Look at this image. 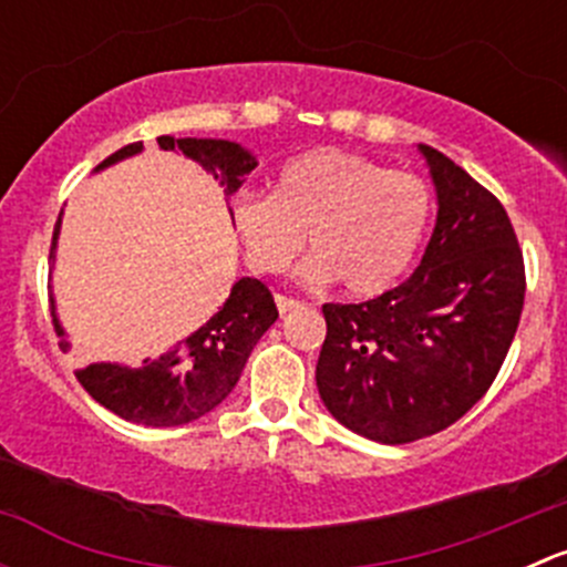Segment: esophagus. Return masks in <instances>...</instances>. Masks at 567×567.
Listing matches in <instances>:
<instances>
[{"mask_svg":"<svg viewBox=\"0 0 567 567\" xmlns=\"http://www.w3.org/2000/svg\"><path fill=\"white\" fill-rule=\"evenodd\" d=\"M277 307H279V312H293V310H299V307H305L301 305L299 299H290V296H282V293H277Z\"/></svg>","mask_w":567,"mask_h":567,"instance_id":"1","label":"esophagus"}]
</instances>
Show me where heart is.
<instances>
[{"mask_svg": "<svg viewBox=\"0 0 567 567\" xmlns=\"http://www.w3.org/2000/svg\"><path fill=\"white\" fill-rule=\"evenodd\" d=\"M436 199L420 175L394 173L357 153L320 147L279 169L271 194L244 192L233 225L255 271L279 274L305 249V277L340 279L353 296L390 290L431 230Z\"/></svg>", "mask_w": 567, "mask_h": 567, "instance_id": "heart-1", "label": "heart"}]
</instances>
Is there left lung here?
Returning <instances> with one entry per match:
<instances>
[{
  "instance_id": "obj_1",
  "label": "left lung",
  "mask_w": 567,
  "mask_h": 567,
  "mask_svg": "<svg viewBox=\"0 0 567 567\" xmlns=\"http://www.w3.org/2000/svg\"><path fill=\"white\" fill-rule=\"evenodd\" d=\"M439 194L436 230L405 282L323 305L316 381L337 422L409 444L458 422L494 384L527 293L511 216L453 158L420 145Z\"/></svg>"
}]
</instances>
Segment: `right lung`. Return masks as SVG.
I'll return each instance as SVG.
<instances>
[{
	"label": "right lung",
	"mask_w": 567,
	"mask_h": 567,
	"mask_svg": "<svg viewBox=\"0 0 567 567\" xmlns=\"http://www.w3.org/2000/svg\"><path fill=\"white\" fill-rule=\"evenodd\" d=\"M162 151H181L210 169L214 177H221L227 194L241 186V177L255 169V158L241 145L227 140H175L158 136ZM142 151V142L120 147L117 153L104 158L99 169L134 156ZM60 219L54 225L49 257H54ZM279 318L274 296L260 279L244 277L233 285L230 299L219 312L199 326L194 334L181 340L173 351L158 359H145L140 368H120V364H90L76 370L79 384L93 400L128 422L151 427H175L199 420L210 409L221 403L233 386L241 379L251 348L257 346L268 326ZM60 348H68L65 331L51 312Z\"/></svg>",
	"instance_id": "obj_1"
}]
</instances>
